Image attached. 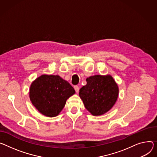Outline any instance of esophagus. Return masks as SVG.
<instances>
[{
  "mask_svg": "<svg viewBox=\"0 0 157 157\" xmlns=\"http://www.w3.org/2000/svg\"><path fill=\"white\" fill-rule=\"evenodd\" d=\"M74 88H75V91H76V93H78V92H79V86H75Z\"/></svg>",
  "mask_w": 157,
  "mask_h": 157,
  "instance_id": "34e87169",
  "label": "esophagus"
}]
</instances>
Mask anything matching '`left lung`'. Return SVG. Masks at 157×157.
<instances>
[{
    "label": "left lung",
    "mask_w": 157,
    "mask_h": 157,
    "mask_svg": "<svg viewBox=\"0 0 157 157\" xmlns=\"http://www.w3.org/2000/svg\"><path fill=\"white\" fill-rule=\"evenodd\" d=\"M86 82L79 93L85 108L93 116L104 115L117 101V83L109 75L92 76L86 79Z\"/></svg>",
    "instance_id": "8db88e82"
}]
</instances>
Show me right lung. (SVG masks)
<instances>
[{"label": "right lung", "mask_w": 157, "mask_h": 157, "mask_svg": "<svg viewBox=\"0 0 157 157\" xmlns=\"http://www.w3.org/2000/svg\"><path fill=\"white\" fill-rule=\"evenodd\" d=\"M74 94L73 87L59 75H42L33 81L29 89L32 104L48 117L58 116L67 99Z\"/></svg>", "instance_id": "1"}]
</instances>
